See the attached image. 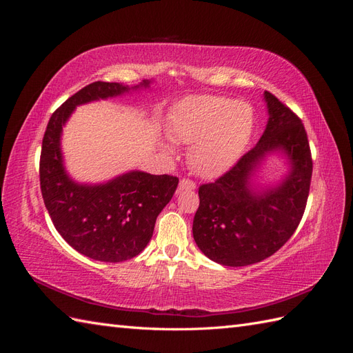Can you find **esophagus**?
Returning a JSON list of instances; mask_svg holds the SVG:
<instances>
[{
	"instance_id": "obj_1",
	"label": "esophagus",
	"mask_w": 353,
	"mask_h": 353,
	"mask_svg": "<svg viewBox=\"0 0 353 353\" xmlns=\"http://www.w3.org/2000/svg\"><path fill=\"white\" fill-rule=\"evenodd\" d=\"M178 188H179V191H183V190H194L196 188V184L193 183V181H190V179H181L179 181V185H178Z\"/></svg>"
}]
</instances>
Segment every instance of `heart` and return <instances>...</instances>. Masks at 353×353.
Here are the masks:
<instances>
[{"label":"heart","mask_w":353,"mask_h":353,"mask_svg":"<svg viewBox=\"0 0 353 353\" xmlns=\"http://www.w3.org/2000/svg\"><path fill=\"white\" fill-rule=\"evenodd\" d=\"M252 130L250 104L215 95L183 100L170 121V135L179 143L191 144L190 165L201 176L219 175L236 162Z\"/></svg>","instance_id":"obj_1"}]
</instances>
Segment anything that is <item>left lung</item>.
I'll use <instances>...</instances> for the list:
<instances>
[{
    "label": "left lung",
    "mask_w": 353,
    "mask_h": 353,
    "mask_svg": "<svg viewBox=\"0 0 353 353\" xmlns=\"http://www.w3.org/2000/svg\"><path fill=\"white\" fill-rule=\"evenodd\" d=\"M268 123L250 152L215 183L199 188L193 221L199 249L213 262L245 266L270 258L293 236L309 196L312 157L302 121L271 92H263ZM281 152L289 172L272 188L251 178L263 160Z\"/></svg>",
    "instance_id": "obj_1"
}]
</instances>
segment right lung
<instances>
[{"label":"right lung","mask_w":353,"mask_h":353,"mask_svg":"<svg viewBox=\"0 0 353 353\" xmlns=\"http://www.w3.org/2000/svg\"><path fill=\"white\" fill-rule=\"evenodd\" d=\"M150 82L87 85L52 113L42 138L39 181L50 218L74 250L94 261L122 262L140 254L153 236L157 215L175 193L178 178L130 170L108 183H77L63 160V126L78 105L148 88Z\"/></svg>","instance_id":"right-lung-1"}]
</instances>
